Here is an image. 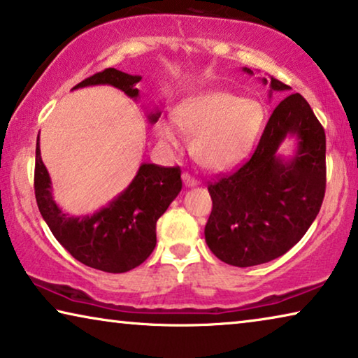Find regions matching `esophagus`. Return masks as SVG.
<instances>
[{
	"instance_id": "1",
	"label": "esophagus",
	"mask_w": 358,
	"mask_h": 358,
	"mask_svg": "<svg viewBox=\"0 0 358 358\" xmlns=\"http://www.w3.org/2000/svg\"><path fill=\"white\" fill-rule=\"evenodd\" d=\"M182 180H184L185 187H196L198 185V180L195 178H192L189 173H184L182 174Z\"/></svg>"
}]
</instances>
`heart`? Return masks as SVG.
<instances>
[{"label":"heart","mask_w":358,"mask_h":358,"mask_svg":"<svg viewBox=\"0 0 358 358\" xmlns=\"http://www.w3.org/2000/svg\"><path fill=\"white\" fill-rule=\"evenodd\" d=\"M266 108L256 99L211 90L185 97L174 108L173 120L157 123V137L166 148L182 145L192 136L190 150L211 171H227L241 163L261 136Z\"/></svg>","instance_id":"b5f03b06"}]
</instances>
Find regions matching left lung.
<instances>
[{"mask_svg":"<svg viewBox=\"0 0 358 358\" xmlns=\"http://www.w3.org/2000/svg\"><path fill=\"white\" fill-rule=\"evenodd\" d=\"M243 71L252 75L251 69ZM273 91L289 86L271 76ZM287 136L293 156L278 153ZM327 139L320 122L301 94L275 107L255 153L235 173L208 185L213 211L205 240L213 255L235 267H251L283 256L304 236L320 211L327 185Z\"/></svg>","mask_w":358,"mask_h":358,"instance_id":"8db88e82","label":"left lung"}]
</instances>
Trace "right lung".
Here are the masks:
<instances>
[{
  "label": "right lung",
  "mask_w": 358,
  "mask_h": 358,
  "mask_svg": "<svg viewBox=\"0 0 358 358\" xmlns=\"http://www.w3.org/2000/svg\"><path fill=\"white\" fill-rule=\"evenodd\" d=\"M141 80L139 75L106 69L81 81L73 90L108 85L139 101L141 92L136 85ZM160 115L158 107L148 110V123H157ZM180 189L179 166L142 163L131 184L106 206L92 214L70 216L54 200L51 178L41 160L40 139L36 141L35 196L41 216L56 240L76 261L97 271L123 273L141 266L157 245V221Z\"/></svg>",
  "instance_id": "right-lung-1"
}]
</instances>
